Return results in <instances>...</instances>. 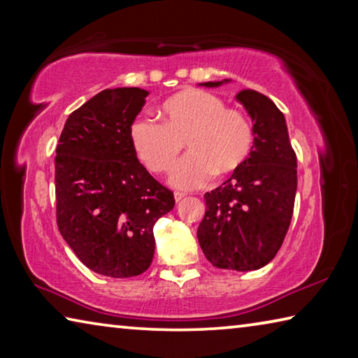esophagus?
Listing matches in <instances>:
<instances>
[{"instance_id":"34e87169","label":"esophagus","mask_w":358,"mask_h":358,"mask_svg":"<svg viewBox=\"0 0 358 358\" xmlns=\"http://www.w3.org/2000/svg\"><path fill=\"white\" fill-rule=\"evenodd\" d=\"M173 197H175V201L177 202H181L185 199V194H181V192H175L173 194Z\"/></svg>"}]
</instances>
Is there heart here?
Wrapping results in <instances>:
<instances>
[{
  "label": "heart",
  "mask_w": 358,
  "mask_h": 358,
  "mask_svg": "<svg viewBox=\"0 0 358 358\" xmlns=\"http://www.w3.org/2000/svg\"><path fill=\"white\" fill-rule=\"evenodd\" d=\"M164 121L141 115L129 126V141L138 159L153 173L167 172L175 157L187 153L173 166L169 181L181 191L208 183L217 172L237 171L250 157L254 129L250 118L226 101L203 90H185L161 107Z\"/></svg>",
  "instance_id": "b5f03b06"
}]
</instances>
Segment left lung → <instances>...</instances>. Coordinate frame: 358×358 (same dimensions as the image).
<instances>
[{
  "label": "left lung",
  "instance_id": "1",
  "mask_svg": "<svg viewBox=\"0 0 358 358\" xmlns=\"http://www.w3.org/2000/svg\"><path fill=\"white\" fill-rule=\"evenodd\" d=\"M237 101L254 123L251 155L232 177L203 196L207 210L197 238L217 268L250 271L268 264L286 237L296 192V156L286 118L273 101L254 90H241Z\"/></svg>",
  "mask_w": 358,
  "mask_h": 358
}]
</instances>
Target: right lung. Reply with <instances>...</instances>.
Masks as SVG:
<instances>
[{
    "mask_svg": "<svg viewBox=\"0 0 358 358\" xmlns=\"http://www.w3.org/2000/svg\"><path fill=\"white\" fill-rule=\"evenodd\" d=\"M147 90L113 88L69 115L57 145V224L83 265L110 278L143 273L155 254L153 226L173 192L137 159L129 126Z\"/></svg>",
    "mask_w": 358,
    "mask_h": 358,
    "instance_id": "1",
    "label": "right lung"
}]
</instances>
